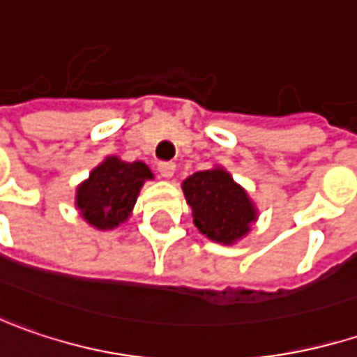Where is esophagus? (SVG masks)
Returning <instances> with one entry per match:
<instances>
[{
  "mask_svg": "<svg viewBox=\"0 0 357 357\" xmlns=\"http://www.w3.org/2000/svg\"><path fill=\"white\" fill-rule=\"evenodd\" d=\"M158 172L161 178L169 179L176 174V163H172V161H161L158 165Z\"/></svg>",
  "mask_w": 357,
  "mask_h": 357,
  "instance_id": "1",
  "label": "esophagus"
}]
</instances>
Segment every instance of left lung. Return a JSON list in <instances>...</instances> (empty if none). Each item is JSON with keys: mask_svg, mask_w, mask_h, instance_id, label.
<instances>
[{"mask_svg": "<svg viewBox=\"0 0 357 357\" xmlns=\"http://www.w3.org/2000/svg\"><path fill=\"white\" fill-rule=\"evenodd\" d=\"M181 190L196 228L212 242L236 244L259 220V208L248 192L220 165L185 178Z\"/></svg>", "mask_w": 357, "mask_h": 357, "instance_id": "1", "label": "left lung"}]
</instances>
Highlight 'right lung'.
Here are the masks:
<instances>
[{
  "label": "right lung",
  "instance_id": "1",
  "mask_svg": "<svg viewBox=\"0 0 357 357\" xmlns=\"http://www.w3.org/2000/svg\"><path fill=\"white\" fill-rule=\"evenodd\" d=\"M147 179H153V172L143 161L131 163L109 155L78 183L74 206L80 218L93 228L113 230L129 220Z\"/></svg>",
  "mask_w": 357,
  "mask_h": 357
}]
</instances>
